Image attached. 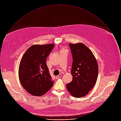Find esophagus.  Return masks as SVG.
<instances>
[{"mask_svg": "<svg viewBox=\"0 0 121 121\" xmlns=\"http://www.w3.org/2000/svg\"><path fill=\"white\" fill-rule=\"evenodd\" d=\"M61 76H62V75H61V74H60L59 75H57V76H56V78L57 79H59V78H60V77H61Z\"/></svg>", "mask_w": 121, "mask_h": 121, "instance_id": "1", "label": "esophagus"}]
</instances>
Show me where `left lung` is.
Returning a JSON list of instances; mask_svg holds the SVG:
<instances>
[{
    "mask_svg": "<svg viewBox=\"0 0 121 121\" xmlns=\"http://www.w3.org/2000/svg\"><path fill=\"white\" fill-rule=\"evenodd\" d=\"M73 57V79L66 84L69 93L76 98L85 96L95 86L98 74L97 63L94 54L84 44H69Z\"/></svg>",
    "mask_w": 121,
    "mask_h": 121,
    "instance_id": "obj_1",
    "label": "left lung"
}]
</instances>
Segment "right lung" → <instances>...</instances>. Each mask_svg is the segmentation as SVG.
<instances>
[{
    "instance_id": "1",
    "label": "right lung",
    "mask_w": 121,
    "mask_h": 121,
    "mask_svg": "<svg viewBox=\"0 0 121 121\" xmlns=\"http://www.w3.org/2000/svg\"><path fill=\"white\" fill-rule=\"evenodd\" d=\"M54 46L53 44L32 46L21 60L18 69L20 83L33 95H44L53 85L46 59Z\"/></svg>"
}]
</instances>
